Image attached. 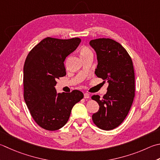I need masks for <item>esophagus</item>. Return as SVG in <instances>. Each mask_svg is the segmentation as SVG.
<instances>
[{"label":"esophagus","instance_id":"esophagus-1","mask_svg":"<svg viewBox=\"0 0 160 160\" xmlns=\"http://www.w3.org/2000/svg\"><path fill=\"white\" fill-rule=\"evenodd\" d=\"M89 96H90V95L88 93H84V98H89Z\"/></svg>","mask_w":160,"mask_h":160}]
</instances>
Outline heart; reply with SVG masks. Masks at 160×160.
<instances>
[{"label":"heart","instance_id":"1","mask_svg":"<svg viewBox=\"0 0 160 160\" xmlns=\"http://www.w3.org/2000/svg\"><path fill=\"white\" fill-rule=\"evenodd\" d=\"M80 53L81 57L89 54H92V52L90 51V49L89 48H87V46H82L80 50Z\"/></svg>","mask_w":160,"mask_h":160}]
</instances>
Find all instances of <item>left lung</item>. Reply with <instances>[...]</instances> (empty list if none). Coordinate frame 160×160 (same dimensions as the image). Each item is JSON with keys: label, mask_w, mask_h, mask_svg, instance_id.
Here are the masks:
<instances>
[{"label": "left lung", "mask_w": 160, "mask_h": 160, "mask_svg": "<svg viewBox=\"0 0 160 160\" xmlns=\"http://www.w3.org/2000/svg\"><path fill=\"white\" fill-rule=\"evenodd\" d=\"M89 45L98 60L95 74L109 84L102 98L98 95L92 96L99 105L92 120L101 129L111 130L124 121L132 104L135 91L132 61L126 50L113 39L91 40Z\"/></svg>", "instance_id": "8db88e82"}]
</instances>
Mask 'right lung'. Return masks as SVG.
Returning <instances> with one entry per match:
<instances>
[{
  "label": "right lung",
  "instance_id": "obj_1",
  "mask_svg": "<svg viewBox=\"0 0 160 160\" xmlns=\"http://www.w3.org/2000/svg\"><path fill=\"white\" fill-rule=\"evenodd\" d=\"M81 42L79 38L46 37L28 55L23 67L24 100L33 119L47 130H59L67 123L82 92L58 93L56 80L66 76L64 62Z\"/></svg>",
  "mask_w": 160,
  "mask_h": 160
}]
</instances>
